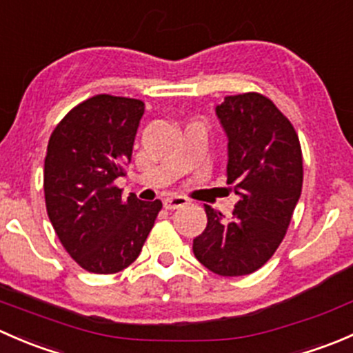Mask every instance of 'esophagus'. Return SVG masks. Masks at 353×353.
Returning <instances> with one entry per match:
<instances>
[{"instance_id": "obj_1", "label": "esophagus", "mask_w": 353, "mask_h": 353, "mask_svg": "<svg viewBox=\"0 0 353 353\" xmlns=\"http://www.w3.org/2000/svg\"><path fill=\"white\" fill-rule=\"evenodd\" d=\"M188 203H190V199L184 196H169L163 199V208L176 210V208H181V206L188 205Z\"/></svg>"}]
</instances>
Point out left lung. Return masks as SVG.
<instances>
[{
	"instance_id": "8db88e82",
	"label": "left lung",
	"mask_w": 353,
	"mask_h": 353,
	"mask_svg": "<svg viewBox=\"0 0 353 353\" xmlns=\"http://www.w3.org/2000/svg\"><path fill=\"white\" fill-rule=\"evenodd\" d=\"M229 137L227 184L239 203L232 216L205 205V230L193 252L210 272L243 276L261 268L285 237L302 191L297 131L273 101L258 92L227 95L216 105Z\"/></svg>"
}]
</instances>
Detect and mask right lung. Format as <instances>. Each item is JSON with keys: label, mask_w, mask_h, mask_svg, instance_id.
<instances>
[{"label": "right lung", "mask_w": 353, "mask_h": 353, "mask_svg": "<svg viewBox=\"0 0 353 353\" xmlns=\"http://www.w3.org/2000/svg\"><path fill=\"white\" fill-rule=\"evenodd\" d=\"M145 104L99 94L74 105L51 133L44 160L49 220L83 270L112 275L140 254L162 201L126 199L114 181L126 172Z\"/></svg>", "instance_id": "right-lung-1"}]
</instances>
